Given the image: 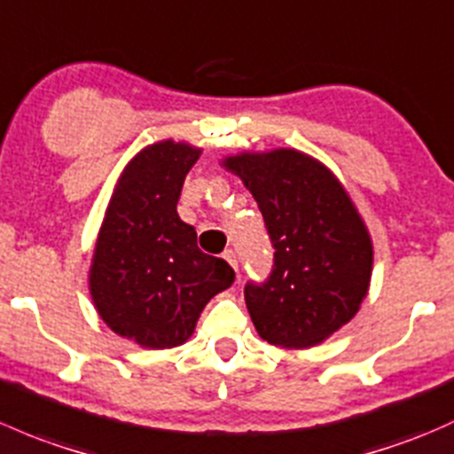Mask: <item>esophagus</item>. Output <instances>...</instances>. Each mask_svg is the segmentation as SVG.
Instances as JSON below:
<instances>
[{
	"label": "esophagus",
	"mask_w": 454,
	"mask_h": 454,
	"mask_svg": "<svg viewBox=\"0 0 454 454\" xmlns=\"http://www.w3.org/2000/svg\"><path fill=\"white\" fill-rule=\"evenodd\" d=\"M223 259H226L228 261V263H231V267H232V270H235L237 271V256H235V252H232V250H226V252H223Z\"/></svg>",
	"instance_id": "esophagus-1"
}]
</instances>
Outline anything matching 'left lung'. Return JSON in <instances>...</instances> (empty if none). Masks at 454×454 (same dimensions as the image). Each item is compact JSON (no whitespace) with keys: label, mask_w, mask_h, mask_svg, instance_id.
Returning <instances> with one entry per match:
<instances>
[{"label":"left lung","mask_w":454,"mask_h":454,"mask_svg":"<svg viewBox=\"0 0 454 454\" xmlns=\"http://www.w3.org/2000/svg\"><path fill=\"white\" fill-rule=\"evenodd\" d=\"M254 195L274 246L265 283L243 289L256 333L280 348L322 343L350 322L372 278L370 232L326 165L298 150L223 159Z\"/></svg>","instance_id":"8db88e82"}]
</instances>
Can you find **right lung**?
Here are the masks:
<instances>
[{"mask_svg":"<svg viewBox=\"0 0 454 454\" xmlns=\"http://www.w3.org/2000/svg\"><path fill=\"white\" fill-rule=\"evenodd\" d=\"M200 154L174 139L143 147L119 176L95 243L89 291L99 317L152 350L187 341L208 300L235 283L232 267L204 254L176 211Z\"/></svg>","mask_w":454,"mask_h":454,"instance_id":"obj_1","label":"right lung"}]
</instances>
